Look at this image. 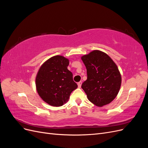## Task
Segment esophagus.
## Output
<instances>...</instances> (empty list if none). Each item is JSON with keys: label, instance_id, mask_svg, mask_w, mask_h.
Instances as JSON below:
<instances>
[{"label": "esophagus", "instance_id": "esophagus-1", "mask_svg": "<svg viewBox=\"0 0 148 148\" xmlns=\"http://www.w3.org/2000/svg\"><path fill=\"white\" fill-rule=\"evenodd\" d=\"M82 82H78V88H81V86H82Z\"/></svg>", "mask_w": 148, "mask_h": 148}]
</instances>
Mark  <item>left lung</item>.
Wrapping results in <instances>:
<instances>
[{
    "mask_svg": "<svg viewBox=\"0 0 148 148\" xmlns=\"http://www.w3.org/2000/svg\"><path fill=\"white\" fill-rule=\"evenodd\" d=\"M81 59L87 71V79L82 88L88 100L99 107L109 104L117 96L122 83L117 65L106 53L99 50Z\"/></svg>",
    "mask_w": 148,
    "mask_h": 148,
    "instance_id": "8db88e82",
    "label": "left lung"
}]
</instances>
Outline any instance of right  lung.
<instances>
[{
    "mask_svg": "<svg viewBox=\"0 0 148 148\" xmlns=\"http://www.w3.org/2000/svg\"><path fill=\"white\" fill-rule=\"evenodd\" d=\"M69 60L55 56L44 62L36 77L39 96L49 105L60 107L69 101L70 94L78 87L73 74L67 67Z\"/></svg>",
    "mask_w": 148,
    "mask_h": 148,
    "instance_id": "1",
    "label": "right lung"
}]
</instances>
